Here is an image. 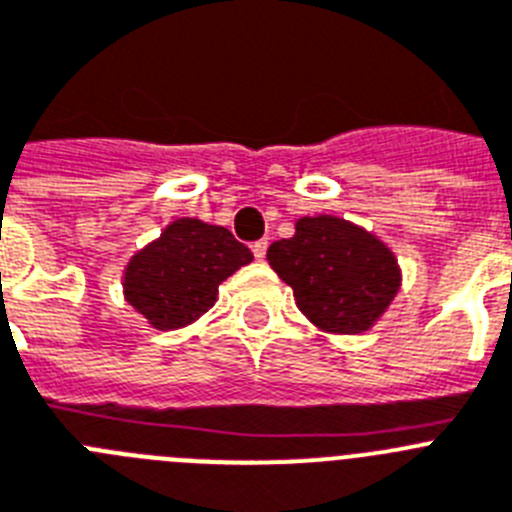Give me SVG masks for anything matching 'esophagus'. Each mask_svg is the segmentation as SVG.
<instances>
[{"instance_id":"esophagus-1","label":"esophagus","mask_w":512,"mask_h":512,"mask_svg":"<svg viewBox=\"0 0 512 512\" xmlns=\"http://www.w3.org/2000/svg\"><path fill=\"white\" fill-rule=\"evenodd\" d=\"M252 252H255V260H265V255H268V239H260V242L252 244Z\"/></svg>"}]
</instances>
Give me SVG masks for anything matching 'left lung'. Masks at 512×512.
<instances>
[{
	"label": "left lung",
	"mask_w": 512,
	"mask_h": 512,
	"mask_svg": "<svg viewBox=\"0 0 512 512\" xmlns=\"http://www.w3.org/2000/svg\"><path fill=\"white\" fill-rule=\"evenodd\" d=\"M268 262L301 314L335 335L371 330L402 286L397 257L376 234L327 213L301 216L291 239L270 244Z\"/></svg>",
	"instance_id": "obj_1"
}]
</instances>
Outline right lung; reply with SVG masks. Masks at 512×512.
Masks as SVG:
<instances>
[{
	"label": "right lung",
	"instance_id": "add662e5",
	"mask_svg": "<svg viewBox=\"0 0 512 512\" xmlns=\"http://www.w3.org/2000/svg\"><path fill=\"white\" fill-rule=\"evenodd\" d=\"M250 262L252 252L224 226L175 219L128 260L123 296L154 330H180L203 317L221 283Z\"/></svg>",
	"mask_w": 512,
	"mask_h": 512
}]
</instances>
